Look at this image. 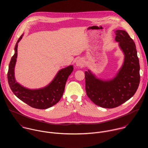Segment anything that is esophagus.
I'll list each match as a JSON object with an SVG mask.
<instances>
[{
  "label": "esophagus",
  "instance_id": "obj_1",
  "mask_svg": "<svg viewBox=\"0 0 148 148\" xmlns=\"http://www.w3.org/2000/svg\"><path fill=\"white\" fill-rule=\"evenodd\" d=\"M75 65L78 67H82L84 66V62L81 58L78 59L75 62Z\"/></svg>",
  "mask_w": 148,
  "mask_h": 148
}]
</instances>
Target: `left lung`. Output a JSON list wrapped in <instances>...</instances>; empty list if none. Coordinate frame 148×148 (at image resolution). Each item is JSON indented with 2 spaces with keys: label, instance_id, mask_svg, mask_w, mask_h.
I'll return each instance as SVG.
<instances>
[{
  "label": "left lung",
  "instance_id": "1",
  "mask_svg": "<svg viewBox=\"0 0 148 148\" xmlns=\"http://www.w3.org/2000/svg\"><path fill=\"white\" fill-rule=\"evenodd\" d=\"M115 41L123 54V61L115 76L110 79L98 78L90 70L85 72L87 96L98 106L117 107L136 92L140 81V66L136 46L128 33L114 31Z\"/></svg>",
  "mask_w": 148,
  "mask_h": 148
}]
</instances>
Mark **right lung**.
<instances>
[{
	"label": "right lung",
	"mask_w": 148,
	"mask_h": 148,
	"mask_svg": "<svg viewBox=\"0 0 148 148\" xmlns=\"http://www.w3.org/2000/svg\"><path fill=\"white\" fill-rule=\"evenodd\" d=\"M23 36V34L18 39L14 47V54L9 63L8 73L9 86L13 94L29 106L41 110L50 108L56 104L62 96L66 81L73 71V66L70 65L60 70L53 79L43 88L30 89L21 85L15 78L14 68L17 57L18 43Z\"/></svg>",
	"instance_id": "add662e5"
}]
</instances>
